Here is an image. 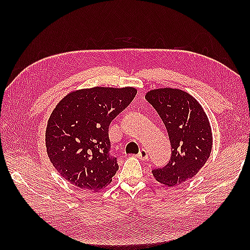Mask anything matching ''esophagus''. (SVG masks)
<instances>
[{"label": "esophagus", "mask_w": 250, "mask_h": 250, "mask_svg": "<svg viewBox=\"0 0 250 250\" xmlns=\"http://www.w3.org/2000/svg\"><path fill=\"white\" fill-rule=\"evenodd\" d=\"M137 158H140L141 160H147L148 159V152L146 149H141L140 152L137 153Z\"/></svg>", "instance_id": "obj_1"}]
</instances>
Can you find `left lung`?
<instances>
[{"mask_svg":"<svg viewBox=\"0 0 250 250\" xmlns=\"http://www.w3.org/2000/svg\"><path fill=\"white\" fill-rule=\"evenodd\" d=\"M167 130L172 155L166 167L152 169L159 183L168 187L192 178L209 158L213 133L200 103L179 89H157L146 94Z\"/></svg>","mask_w":250,"mask_h":250,"instance_id":"obj_1","label":"left lung"}]
</instances>
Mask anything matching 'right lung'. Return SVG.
I'll list each match as a JSON object with an SVG mask.
<instances>
[{
	"instance_id": "add662e5",
	"label": "right lung",
	"mask_w": 250,
	"mask_h": 250,
	"mask_svg": "<svg viewBox=\"0 0 250 250\" xmlns=\"http://www.w3.org/2000/svg\"><path fill=\"white\" fill-rule=\"evenodd\" d=\"M136 89L94 87L71 92L52 111L46 129L47 153L68 183L99 191L118 171L111 155L110 122L135 98Z\"/></svg>"
}]
</instances>
